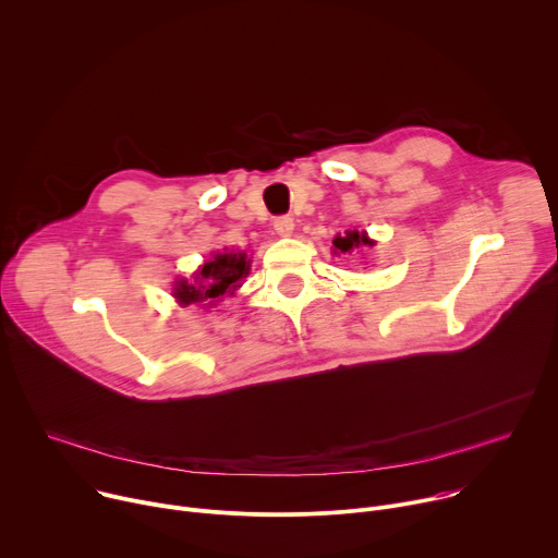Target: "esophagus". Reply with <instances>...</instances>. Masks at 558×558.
Listing matches in <instances>:
<instances>
[{
  "label": "esophagus",
  "mask_w": 558,
  "mask_h": 558,
  "mask_svg": "<svg viewBox=\"0 0 558 558\" xmlns=\"http://www.w3.org/2000/svg\"><path fill=\"white\" fill-rule=\"evenodd\" d=\"M274 229H276L278 235H291V231H293V218H291V216H278V218L274 220Z\"/></svg>",
  "instance_id": "esophagus-1"
}]
</instances>
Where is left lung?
I'll return each mask as SVG.
<instances>
[{
    "mask_svg": "<svg viewBox=\"0 0 558 558\" xmlns=\"http://www.w3.org/2000/svg\"><path fill=\"white\" fill-rule=\"evenodd\" d=\"M368 243H371V241L366 238V233H360V231H349L347 235H338L336 241H333L336 250H340V252H351L353 247L368 245Z\"/></svg>",
    "mask_w": 558,
    "mask_h": 558,
    "instance_id": "8db88e82",
    "label": "left lung"
}]
</instances>
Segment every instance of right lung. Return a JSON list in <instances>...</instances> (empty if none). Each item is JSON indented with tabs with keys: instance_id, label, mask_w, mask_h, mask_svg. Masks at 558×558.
Returning a JSON list of instances; mask_svg holds the SVG:
<instances>
[{
	"instance_id": "right-lung-1",
	"label": "right lung",
	"mask_w": 558,
	"mask_h": 558,
	"mask_svg": "<svg viewBox=\"0 0 558 558\" xmlns=\"http://www.w3.org/2000/svg\"><path fill=\"white\" fill-rule=\"evenodd\" d=\"M250 271L247 254H214L211 260H207L201 271L196 274L194 284L181 282L177 289V298L183 304L190 302H203V300H216L225 293H233Z\"/></svg>"
}]
</instances>
